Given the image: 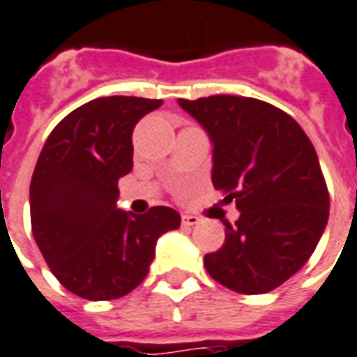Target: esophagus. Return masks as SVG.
Wrapping results in <instances>:
<instances>
[{"mask_svg":"<svg viewBox=\"0 0 357 357\" xmlns=\"http://www.w3.org/2000/svg\"><path fill=\"white\" fill-rule=\"evenodd\" d=\"M181 222H183V226L193 228V226H197V224L201 222V218H199V216H195V214H183V216H181Z\"/></svg>","mask_w":357,"mask_h":357,"instance_id":"obj_1","label":"esophagus"}]
</instances>
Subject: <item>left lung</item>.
Masks as SVG:
<instances>
[{"label":"left lung","instance_id":"left-lung-1","mask_svg":"<svg viewBox=\"0 0 357 357\" xmlns=\"http://www.w3.org/2000/svg\"><path fill=\"white\" fill-rule=\"evenodd\" d=\"M178 104L213 143V185L236 201L224 245L204 255L216 282L266 294L307 263L328 220V191L313 144L286 112L216 94Z\"/></svg>","mask_w":357,"mask_h":357}]
</instances>
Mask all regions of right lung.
Wrapping results in <instances>:
<instances>
[{"mask_svg": "<svg viewBox=\"0 0 357 357\" xmlns=\"http://www.w3.org/2000/svg\"><path fill=\"white\" fill-rule=\"evenodd\" d=\"M162 100L106 96L83 104L50 133L31 181L32 234L52 273L91 301L116 300L149 274L162 234L178 230L170 206L118 208V181L133 170L137 121Z\"/></svg>", "mask_w": 357, "mask_h": 357, "instance_id": "obj_1", "label": "right lung"}]
</instances>
